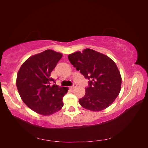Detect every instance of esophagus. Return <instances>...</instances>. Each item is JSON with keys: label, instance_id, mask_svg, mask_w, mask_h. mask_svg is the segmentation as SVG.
Listing matches in <instances>:
<instances>
[{"label": "esophagus", "instance_id": "34e87169", "mask_svg": "<svg viewBox=\"0 0 148 148\" xmlns=\"http://www.w3.org/2000/svg\"><path fill=\"white\" fill-rule=\"evenodd\" d=\"M77 88V84H74L73 85V86H71L70 88V89H72V90H73V89H74L75 88Z\"/></svg>", "mask_w": 148, "mask_h": 148}]
</instances>
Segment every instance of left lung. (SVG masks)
<instances>
[{
    "mask_svg": "<svg viewBox=\"0 0 148 148\" xmlns=\"http://www.w3.org/2000/svg\"><path fill=\"white\" fill-rule=\"evenodd\" d=\"M70 63L89 79L86 93L79 99L84 109L101 111L110 106L120 91L122 78L115 62L103 53L91 49L69 56Z\"/></svg>",
    "mask_w": 148,
    "mask_h": 148,
    "instance_id": "left-lung-1",
    "label": "left lung"
}]
</instances>
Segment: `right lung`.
I'll return each mask as SVG.
<instances>
[{
	"instance_id": "obj_1",
	"label": "right lung",
	"mask_w": 148,
	"mask_h": 148,
	"mask_svg": "<svg viewBox=\"0 0 148 148\" xmlns=\"http://www.w3.org/2000/svg\"><path fill=\"white\" fill-rule=\"evenodd\" d=\"M62 57L61 53L48 49L30 57L18 72L16 87L22 101L31 110L50 115L62 109V99L69 90L60 87L51 73Z\"/></svg>"
}]
</instances>
